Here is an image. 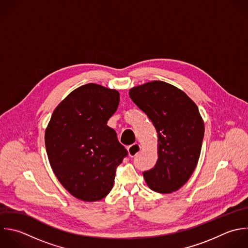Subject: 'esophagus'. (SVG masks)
Listing matches in <instances>:
<instances>
[{"label": "esophagus", "instance_id": "1", "mask_svg": "<svg viewBox=\"0 0 248 248\" xmlns=\"http://www.w3.org/2000/svg\"><path fill=\"white\" fill-rule=\"evenodd\" d=\"M141 151V147L139 144H133L127 148V153L130 157H134Z\"/></svg>", "mask_w": 248, "mask_h": 248}]
</instances>
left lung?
Returning <instances> with one entry per match:
<instances>
[{"mask_svg":"<svg viewBox=\"0 0 248 248\" xmlns=\"http://www.w3.org/2000/svg\"><path fill=\"white\" fill-rule=\"evenodd\" d=\"M129 96L157 132L156 164L143 173L148 186L162 194L179 190L191 177L201 154L205 125L197 105L185 92L163 81L133 87Z\"/></svg>","mask_w":248,"mask_h":248,"instance_id":"left-lung-1","label":"left lung"}]
</instances>
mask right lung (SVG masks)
<instances>
[{
    "mask_svg": "<svg viewBox=\"0 0 248 248\" xmlns=\"http://www.w3.org/2000/svg\"><path fill=\"white\" fill-rule=\"evenodd\" d=\"M117 90L90 83L72 91L54 110L45 129L53 172L75 198L103 199L114 186L116 168L127 155L107 125L117 111Z\"/></svg>",
    "mask_w": 248,
    "mask_h": 248,
    "instance_id": "add662e5",
    "label": "right lung"
}]
</instances>
